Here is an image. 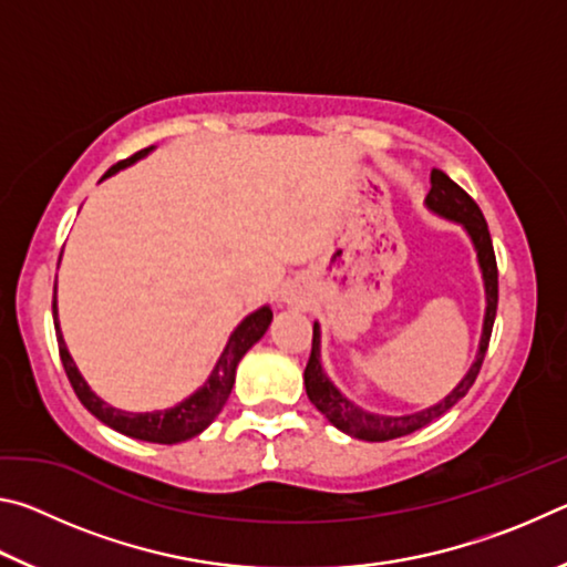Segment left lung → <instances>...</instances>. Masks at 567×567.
Returning a JSON list of instances; mask_svg holds the SVG:
<instances>
[{
  "label": "left lung",
  "mask_w": 567,
  "mask_h": 567,
  "mask_svg": "<svg viewBox=\"0 0 567 567\" xmlns=\"http://www.w3.org/2000/svg\"><path fill=\"white\" fill-rule=\"evenodd\" d=\"M430 192L425 197V207L430 213L450 219V223L463 225L467 237L473 239V247L477 252V265L483 272L485 282V320H483V338H480V348L473 364H470L467 375L457 382V388L450 392L445 400H440L437 405L425 408L420 412H410V415H378L360 405H354L350 398H344L342 392L332 385L328 372L322 370L320 362V324L315 322L312 328V352L305 368V390L307 398L315 408H318L324 417H328L334 427L342 430L358 440H368V443H385V440H395L402 435L415 433V430L430 425L440 415L455 405V402L467 395V390L473 388L480 368H483L487 342L493 334V322L497 312V262L493 252V239L487 233V223L475 199L467 195L463 187H457L443 169L430 172Z\"/></svg>",
  "instance_id": "1"
}]
</instances>
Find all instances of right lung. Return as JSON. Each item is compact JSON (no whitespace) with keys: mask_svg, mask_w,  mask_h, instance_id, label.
Here are the masks:
<instances>
[{"mask_svg":"<svg viewBox=\"0 0 567 567\" xmlns=\"http://www.w3.org/2000/svg\"><path fill=\"white\" fill-rule=\"evenodd\" d=\"M155 147H147V150L137 152V155H132L130 159L117 162V165L107 169V175L104 177H110V175H114V172L134 165V162L145 157ZM54 290H56V285H54ZM52 315H54L56 344H60V358L64 364V372H66V378H70L72 388L82 405L87 408L94 417L102 420L104 425L117 430V433L134 437V440H145V443H159V445L185 443V440L203 433L209 422L219 415V410L225 408L229 392H233L237 362L243 360V354L262 338L272 322V310L267 305L260 307V310H255L252 315H247V318L237 324L235 332L229 334L225 350H223V354H219V360L215 364L213 375L207 378L203 388H199L197 392H192L187 400L177 402L175 408L155 410V412H124V410L107 405L102 398L94 395L87 382H84V378L80 375V370H76L72 354L64 344L60 320H56V295L52 300Z\"/></svg>","mask_w":567,"mask_h":567,"instance_id":"1","label":"right lung"}]
</instances>
